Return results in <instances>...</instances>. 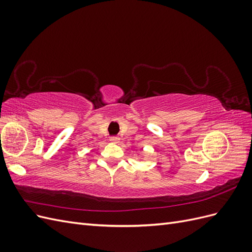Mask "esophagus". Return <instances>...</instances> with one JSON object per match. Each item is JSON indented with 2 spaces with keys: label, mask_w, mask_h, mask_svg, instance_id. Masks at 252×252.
<instances>
[{
  "label": "esophagus",
  "mask_w": 252,
  "mask_h": 252,
  "mask_svg": "<svg viewBox=\"0 0 252 252\" xmlns=\"http://www.w3.org/2000/svg\"><path fill=\"white\" fill-rule=\"evenodd\" d=\"M110 141L112 143H118L120 141V138H118V136H112V138H110Z\"/></svg>",
  "instance_id": "34e87169"
}]
</instances>
